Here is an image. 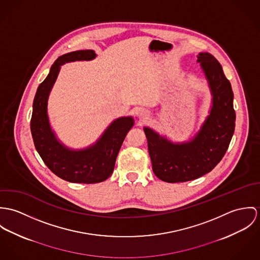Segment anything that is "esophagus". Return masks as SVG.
Wrapping results in <instances>:
<instances>
[{"label":"esophagus","mask_w":260,"mask_h":260,"mask_svg":"<svg viewBox=\"0 0 260 260\" xmlns=\"http://www.w3.org/2000/svg\"><path fill=\"white\" fill-rule=\"evenodd\" d=\"M139 115H140V116H142V117H145V116H147V112L145 110H141L139 112Z\"/></svg>","instance_id":"esophagus-1"}]
</instances>
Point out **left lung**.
<instances>
[{"label": "left lung", "instance_id": "left-lung-1", "mask_svg": "<svg viewBox=\"0 0 260 260\" xmlns=\"http://www.w3.org/2000/svg\"><path fill=\"white\" fill-rule=\"evenodd\" d=\"M198 61L212 95L211 110L199 133L189 142L173 144L144 128L152 171L167 182L193 180L211 172L225 154L234 133L233 91L221 64L208 53H200Z\"/></svg>", "mask_w": 260, "mask_h": 260}]
</instances>
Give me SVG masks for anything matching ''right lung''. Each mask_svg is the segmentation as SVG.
Instances as JSON below:
<instances>
[{"instance_id": "add662e5", "label": "right lung", "mask_w": 260, "mask_h": 260, "mask_svg": "<svg viewBox=\"0 0 260 260\" xmlns=\"http://www.w3.org/2000/svg\"><path fill=\"white\" fill-rule=\"evenodd\" d=\"M94 51H76L58 57L48 77L39 86L32 104L30 132L34 144L46 166L58 177L76 183H96L109 178L114 172L116 156L128 131L134 125L132 116L115 119L95 144L74 150L58 142L48 116V99L60 66L75 60H90Z\"/></svg>"}]
</instances>
